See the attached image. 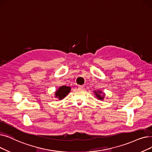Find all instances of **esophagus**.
Segmentation results:
<instances>
[{
  "label": "esophagus",
  "instance_id": "obj_1",
  "mask_svg": "<svg viewBox=\"0 0 152 152\" xmlns=\"http://www.w3.org/2000/svg\"><path fill=\"white\" fill-rule=\"evenodd\" d=\"M78 89H80V90H83V89H84V86H78Z\"/></svg>",
  "mask_w": 152,
  "mask_h": 152
}]
</instances>
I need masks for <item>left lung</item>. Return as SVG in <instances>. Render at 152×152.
<instances>
[{
	"mask_svg": "<svg viewBox=\"0 0 152 152\" xmlns=\"http://www.w3.org/2000/svg\"><path fill=\"white\" fill-rule=\"evenodd\" d=\"M94 94L96 96V97H97L98 99L99 100H103L104 98V94H103V96H101V94L102 93L101 91H94Z\"/></svg>",
	"mask_w": 152,
	"mask_h": 152,
	"instance_id": "8db88e82",
	"label": "left lung"
}]
</instances>
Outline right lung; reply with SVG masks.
Returning a JSON list of instances; mask_svg holds the SVG:
<instances>
[{
    "mask_svg": "<svg viewBox=\"0 0 152 152\" xmlns=\"http://www.w3.org/2000/svg\"><path fill=\"white\" fill-rule=\"evenodd\" d=\"M70 91V87L66 86H62L59 88L55 92V97L56 98H58L60 100H61L69 94Z\"/></svg>",
    "mask_w": 152,
    "mask_h": 152,
    "instance_id": "1",
    "label": "right lung"
}]
</instances>
